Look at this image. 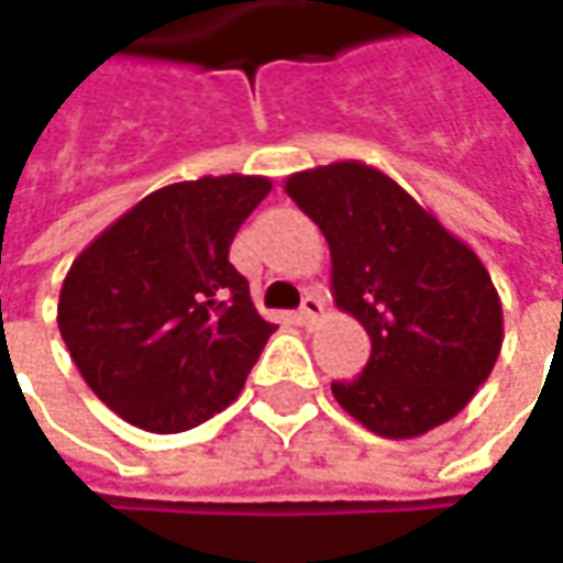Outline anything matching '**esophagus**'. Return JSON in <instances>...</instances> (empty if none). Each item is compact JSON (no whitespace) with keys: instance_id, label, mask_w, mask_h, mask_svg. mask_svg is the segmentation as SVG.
Wrapping results in <instances>:
<instances>
[{"instance_id":"obj_1","label":"esophagus","mask_w":563,"mask_h":563,"mask_svg":"<svg viewBox=\"0 0 563 563\" xmlns=\"http://www.w3.org/2000/svg\"><path fill=\"white\" fill-rule=\"evenodd\" d=\"M324 318V299L321 296H306V302L299 308V321L302 324H318Z\"/></svg>"}]
</instances>
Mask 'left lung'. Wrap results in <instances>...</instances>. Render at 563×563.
<instances>
[{
  "label": "left lung",
  "instance_id": "8db88e82",
  "mask_svg": "<svg viewBox=\"0 0 563 563\" xmlns=\"http://www.w3.org/2000/svg\"><path fill=\"white\" fill-rule=\"evenodd\" d=\"M283 188L328 239L333 306L372 336L365 372L330 384L336 404L390 441L451 422L504 343L501 296L482 257L362 159L292 173Z\"/></svg>",
  "mask_w": 563,
  "mask_h": 563
}]
</instances>
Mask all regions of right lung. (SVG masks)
<instances>
[{"mask_svg":"<svg viewBox=\"0 0 563 563\" xmlns=\"http://www.w3.org/2000/svg\"><path fill=\"white\" fill-rule=\"evenodd\" d=\"M264 176H201L141 198L71 261L56 321L87 387L125 422L176 434L242 394L274 324L230 264Z\"/></svg>","mask_w":563,"mask_h":563,"instance_id":"add662e5","label":"right lung"}]
</instances>
